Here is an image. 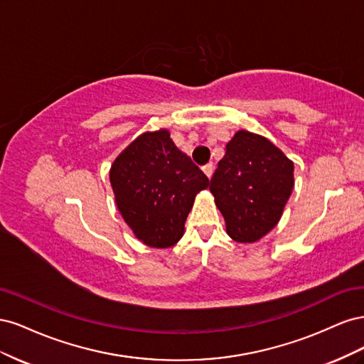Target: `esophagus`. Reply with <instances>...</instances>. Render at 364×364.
<instances>
[{
  "label": "esophagus",
  "mask_w": 364,
  "mask_h": 364,
  "mask_svg": "<svg viewBox=\"0 0 364 364\" xmlns=\"http://www.w3.org/2000/svg\"><path fill=\"white\" fill-rule=\"evenodd\" d=\"M203 173L208 176V178H211L213 173H214V165L213 164H206L203 167Z\"/></svg>",
  "instance_id": "esophagus-1"
}]
</instances>
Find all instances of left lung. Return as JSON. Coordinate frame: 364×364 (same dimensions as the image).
I'll use <instances>...</instances> for the list:
<instances>
[{
  "label": "left lung",
  "mask_w": 364,
  "mask_h": 364,
  "mask_svg": "<svg viewBox=\"0 0 364 364\" xmlns=\"http://www.w3.org/2000/svg\"><path fill=\"white\" fill-rule=\"evenodd\" d=\"M293 171V161L266 136L237 132L209 185L230 238L255 243L278 225L294 186Z\"/></svg>",
  "instance_id": "8db88e82"
}]
</instances>
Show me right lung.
I'll list each match as a JSON object with an SVG mask.
<instances>
[{"instance_id": "right-lung-1", "label": "right lung", "mask_w": 364, "mask_h": 364, "mask_svg": "<svg viewBox=\"0 0 364 364\" xmlns=\"http://www.w3.org/2000/svg\"><path fill=\"white\" fill-rule=\"evenodd\" d=\"M109 181L121 217L142 243L165 249L182 238L196 196L209 181L167 129L144 132L119 153Z\"/></svg>"}]
</instances>
